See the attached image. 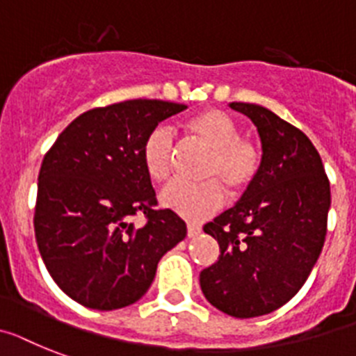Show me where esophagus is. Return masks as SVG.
<instances>
[{
    "mask_svg": "<svg viewBox=\"0 0 356 356\" xmlns=\"http://www.w3.org/2000/svg\"><path fill=\"white\" fill-rule=\"evenodd\" d=\"M201 232H202V228L199 226V224H193V222L188 224V237H197V235L201 234Z\"/></svg>",
    "mask_w": 356,
    "mask_h": 356,
    "instance_id": "1",
    "label": "esophagus"
}]
</instances>
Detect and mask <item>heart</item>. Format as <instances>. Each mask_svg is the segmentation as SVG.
Masks as SVG:
<instances>
[{
	"label": "heart",
	"mask_w": 356,
	"mask_h": 356,
	"mask_svg": "<svg viewBox=\"0 0 356 356\" xmlns=\"http://www.w3.org/2000/svg\"><path fill=\"white\" fill-rule=\"evenodd\" d=\"M184 136L204 146L202 183H175L161 193V202L184 219L201 220L224 204V187L229 197H241L261 173L262 152L253 139L241 136L237 122L220 110H204L183 122ZM143 164L155 183H166L175 166V143L166 127L154 128L143 143Z\"/></svg>",
	"instance_id": "1"
}]
</instances>
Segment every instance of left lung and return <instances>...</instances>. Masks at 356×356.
Instances as JSON below:
<instances>
[{"label": "left lung", "instance_id": "1", "mask_svg": "<svg viewBox=\"0 0 356 356\" xmlns=\"http://www.w3.org/2000/svg\"><path fill=\"white\" fill-rule=\"evenodd\" d=\"M229 108L257 127L261 173L234 208L204 224L220 255L201 271V289L226 315L252 318L284 306L312 273L327 232L330 179L297 127L259 104L229 103Z\"/></svg>", "mask_w": 356, "mask_h": 356}]
</instances>
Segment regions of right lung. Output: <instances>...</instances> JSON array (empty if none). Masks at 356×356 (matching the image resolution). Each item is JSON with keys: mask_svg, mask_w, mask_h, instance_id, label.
Returning a JSON list of instances; mask_svg holds the SVG:
<instances>
[{"mask_svg": "<svg viewBox=\"0 0 356 356\" xmlns=\"http://www.w3.org/2000/svg\"><path fill=\"white\" fill-rule=\"evenodd\" d=\"M186 104L132 99L92 108L68 124L41 163L35 243L56 284L85 307L112 312L137 302L161 257L186 237L143 164V143ZM143 214L137 229L131 219Z\"/></svg>", "mask_w": 356, "mask_h": 356, "instance_id": "obj_1", "label": "right lung"}]
</instances>
